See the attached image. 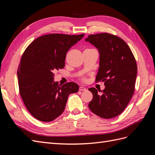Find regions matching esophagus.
<instances>
[{
  "instance_id": "obj_1",
  "label": "esophagus",
  "mask_w": 155,
  "mask_h": 155,
  "mask_svg": "<svg viewBox=\"0 0 155 155\" xmlns=\"http://www.w3.org/2000/svg\"><path fill=\"white\" fill-rule=\"evenodd\" d=\"M79 90L80 91H87V88H85V87H79Z\"/></svg>"
}]
</instances>
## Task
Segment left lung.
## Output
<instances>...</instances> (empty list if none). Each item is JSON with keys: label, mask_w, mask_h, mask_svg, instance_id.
<instances>
[{"label": "left lung", "mask_w": 155, "mask_h": 155, "mask_svg": "<svg viewBox=\"0 0 155 155\" xmlns=\"http://www.w3.org/2000/svg\"><path fill=\"white\" fill-rule=\"evenodd\" d=\"M85 41L99 51L96 81H104L105 86L101 95L95 88H88L93 94L88 107L102 118H114L124 110L134 94L137 74L134 55L122 39L108 33L89 35Z\"/></svg>", "instance_id": "1"}]
</instances>
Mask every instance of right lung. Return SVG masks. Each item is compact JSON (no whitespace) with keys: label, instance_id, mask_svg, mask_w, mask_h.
I'll use <instances>...</instances> for the list:
<instances>
[{"label":"right lung","instance_id":"add662e5","mask_svg":"<svg viewBox=\"0 0 155 155\" xmlns=\"http://www.w3.org/2000/svg\"><path fill=\"white\" fill-rule=\"evenodd\" d=\"M51 34L35 39L23 53L17 75L19 93L35 118L48 122L63 113L70 94L79 86L73 82L59 85L54 73L64 67L68 50L84 36Z\"/></svg>","mask_w":155,"mask_h":155}]
</instances>
